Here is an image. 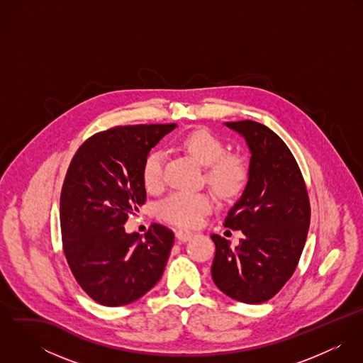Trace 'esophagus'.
<instances>
[{
    "label": "esophagus",
    "instance_id": "esophagus-1",
    "mask_svg": "<svg viewBox=\"0 0 363 363\" xmlns=\"http://www.w3.org/2000/svg\"><path fill=\"white\" fill-rule=\"evenodd\" d=\"M193 236V233L190 230H184V229H179L176 232V238L179 242H187L190 238Z\"/></svg>",
    "mask_w": 363,
    "mask_h": 363
}]
</instances>
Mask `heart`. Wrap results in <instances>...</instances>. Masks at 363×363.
<instances>
[{"label": "heart", "mask_w": 363, "mask_h": 363, "mask_svg": "<svg viewBox=\"0 0 363 363\" xmlns=\"http://www.w3.org/2000/svg\"><path fill=\"white\" fill-rule=\"evenodd\" d=\"M180 148L204 166L208 186L223 199L235 197L243 191L250 177L247 157L239 151H226L225 143L206 128L187 133L179 143ZM141 180L147 191L159 193L164 186V155L155 150L145 156L141 166ZM213 208L207 193L174 191L159 206V216L182 228L200 225Z\"/></svg>", "instance_id": "1"}]
</instances>
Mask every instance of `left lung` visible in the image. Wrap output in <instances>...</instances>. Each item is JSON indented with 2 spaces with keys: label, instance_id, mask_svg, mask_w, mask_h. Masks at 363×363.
I'll return each mask as SVG.
<instances>
[{
  "label": "left lung",
  "instance_id": "left-lung-1",
  "mask_svg": "<svg viewBox=\"0 0 363 363\" xmlns=\"http://www.w3.org/2000/svg\"><path fill=\"white\" fill-rule=\"evenodd\" d=\"M225 124L247 141L250 177L225 218V226L242 230L243 239L232 249L228 239L211 235V274L225 295L256 305L275 296L295 272L311 225V201L295 156L272 130L252 120Z\"/></svg>",
  "mask_w": 363,
  "mask_h": 363
}]
</instances>
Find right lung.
<instances>
[{"mask_svg": "<svg viewBox=\"0 0 363 363\" xmlns=\"http://www.w3.org/2000/svg\"><path fill=\"white\" fill-rule=\"evenodd\" d=\"M170 124L117 125L89 137L72 157L60 197L62 252L79 286L104 306L144 296L160 279L174 233L152 223L125 233L128 215L147 201L141 166Z\"/></svg>", "mask_w": 363, "mask_h": 363, "instance_id": "add662e5", "label": "right lung"}]
</instances>
